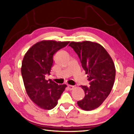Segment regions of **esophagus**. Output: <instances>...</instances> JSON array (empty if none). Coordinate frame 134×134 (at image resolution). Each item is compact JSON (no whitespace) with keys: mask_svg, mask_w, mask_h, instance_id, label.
Here are the masks:
<instances>
[{"mask_svg":"<svg viewBox=\"0 0 134 134\" xmlns=\"http://www.w3.org/2000/svg\"><path fill=\"white\" fill-rule=\"evenodd\" d=\"M68 89L69 90H72L74 89V86H71V85H68Z\"/></svg>","mask_w":134,"mask_h":134,"instance_id":"1","label":"esophagus"}]
</instances>
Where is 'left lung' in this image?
<instances>
[{
  "mask_svg": "<svg viewBox=\"0 0 134 134\" xmlns=\"http://www.w3.org/2000/svg\"><path fill=\"white\" fill-rule=\"evenodd\" d=\"M77 53L87 74L90 86H81L85 96L77 102L85 110H92L103 104L113 88L115 77L113 61L103 47L96 42H71L69 45Z\"/></svg>",
  "mask_w": 134,
  "mask_h": 134,
  "instance_id": "left-lung-1",
  "label": "left lung"
}]
</instances>
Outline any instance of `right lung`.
<instances>
[{
    "mask_svg": "<svg viewBox=\"0 0 134 134\" xmlns=\"http://www.w3.org/2000/svg\"><path fill=\"white\" fill-rule=\"evenodd\" d=\"M69 43L42 41L31 46L24 57L21 70L25 90L30 99L43 109L55 108L67 86L46 80L45 77L50 74L54 54Z\"/></svg>",
    "mask_w": 134,
    "mask_h": 134,
    "instance_id": "right-lung-1",
    "label": "right lung"
}]
</instances>
